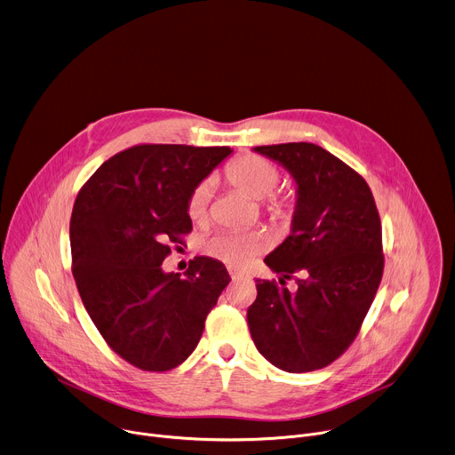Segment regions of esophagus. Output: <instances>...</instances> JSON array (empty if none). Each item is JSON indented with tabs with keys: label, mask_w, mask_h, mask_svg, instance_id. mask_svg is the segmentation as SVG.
Listing matches in <instances>:
<instances>
[{
	"label": "esophagus",
	"mask_w": 455,
	"mask_h": 455,
	"mask_svg": "<svg viewBox=\"0 0 455 455\" xmlns=\"http://www.w3.org/2000/svg\"><path fill=\"white\" fill-rule=\"evenodd\" d=\"M228 275H230V278H235V276H237V273L232 271V269H228Z\"/></svg>",
	"instance_id": "esophagus-1"
}]
</instances>
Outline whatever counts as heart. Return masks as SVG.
Wrapping results in <instances>:
<instances>
[{"instance_id": "heart-1", "label": "heart", "mask_w": 455, "mask_h": 455, "mask_svg": "<svg viewBox=\"0 0 455 455\" xmlns=\"http://www.w3.org/2000/svg\"><path fill=\"white\" fill-rule=\"evenodd\" d=\"M227 180L253 200H262L269 196L280 180L278 168L255 154H246L237 157L225 172ZM211 200V182L204 180L198 184L188 200V216L195 223H202L207 218ZM291 204L287 200H271L267 211L273 218L287 216ZM267 241L260 232H220L211 235L204 243V251L230 266V267H243L248 264L255 255L264 251Z\"/></svg>"}]
</instances>
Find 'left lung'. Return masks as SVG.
<instances>
[{"instance_id": "obj_1", "label": "left lung", "mask_w": 455, "mask_h": 455, "mask_svg": "<svg viewBox=\"0 0 455 455\" xmlns=\"http://www.w3.org/2000/svg\"><path fill=\"white\" fill-rule=\"evenodd\" d=\"M253 152L296 182L291 235L264 262L280 283L298 275V289L255 280L250 333L275 367L312 372L351 346L374 301L385 266L379 214L363 177L319 145H262Z\"/></svg>"}]
</instances>
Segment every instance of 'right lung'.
Instances as JSON below:
<instances>
[{"mask_svg":"<svg viewBox=\"0 0 455 455\" xmlns=\"http://www.w3.org/2000/svg\"><path fill=\"white\" fill-rule=\"evenodd\" d=\"M232 152L136 145L102 163L77 193L70 251L79 296L108 346L141 371L180 365L230 282L211 257H195L184 278L164 273L163 260L168 243L193 230L189 195Z\"/></svg>","mask_w":455,"mask_h":455,"instance_id":"1","label":"right lung"}]
</instances>
